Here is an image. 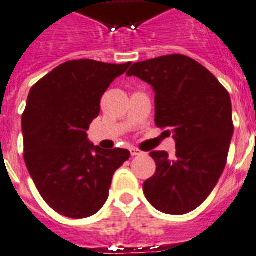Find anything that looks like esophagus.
I'll return each mask as SVG.
<instances>
[{
  "label": "esophagus",
  "mask_w": 256,
  "mask_h": 256,
  "mask_svg": "<svg viewBox=\"0 0 256 256\" xmlns=\"http://www.w3.org/2000/svg\"><path fill=\"white\" fill-rule=\"evenodd\" d=\"M130 154H132V156H136V155H140L142 151H139V150L135 148V147H132V148H130Z\"/></svg>",
  "instance_id": "esophagus-1"
}]
</instances>
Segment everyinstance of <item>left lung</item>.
<instances>
[{"label": "left lung", "instance_id": "1", "mask_svg": "<svg viewBox=\"0 0 256 256\" xmlns=\"http://www.w3.org/2000/svg\"><path fill=\"white\" fill-rule=\"evenodd\" d=\"M135 76L155 92V124L167 128L176 155L152 151L156 172L143 192L155 209L186 214L200 206L225 170L232 126V100L220 81L184 55H167L132 64Z\"/></svg>", "mask_w": 256, "mask_h": 256}]
</instances>
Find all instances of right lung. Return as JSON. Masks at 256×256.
Wrapping results in <instances>:
<instances>
[{"mask_svg":"<svg viewBox=\"0 0 256 256\" xmlns=\"http://www.w3.org/2000/svg\"><path fill=\"white\" fill-rule=\"evenodd\" d=\"M130 64L70 60L28 93L22 114L24 163L40 196L59 214H96L106 202L114 172L130 158L128 150L94 146L86 134L102 94Z\"/></svg>","mask_w":256,"mask_h":256,"instance_id":"1","label":"right lung"}]
</instances>
